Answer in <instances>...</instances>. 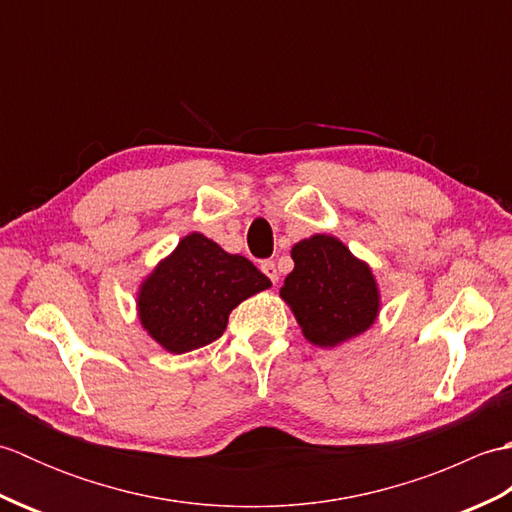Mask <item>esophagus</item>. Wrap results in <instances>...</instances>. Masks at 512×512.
Listing matches in <instances>:
<instances>
[{"mask_svg": "<svg viewBox=\"0 0 512 512\" xmlns=\"http://www.w3.org/2000/svg\"><path fill=\"white\" fill-rule=\"evenodd\" d=\"M262 273L273 281V284H277V279H279V273H277V266H275V262H264L262 264Z\"/></svg>", "mask_w": 512, "mask_h": 512, "instance_id": "34e87169", "label": "esophagus"}]
</instances>
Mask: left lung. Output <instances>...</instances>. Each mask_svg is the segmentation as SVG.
Segmentation results:
<instances>
[{
  "mask_svg": "<svg viewBox=\"0 0 512 512\" xmlns=\"http://www.w3.org/2000/svg\"><path fill=\"white\" fill-rule=\"evenodd\" d=\"M295 268L279 297L295 314L306 341L339 347L367 332L378 319L380 288L367 262L339 237L317 233L290 250Z\"/></svg>",
  "mask_w": 512,
  "mask_h": 512,
  "instance_id": "obj_1",
  "label": "left lung"
}]
</instances>
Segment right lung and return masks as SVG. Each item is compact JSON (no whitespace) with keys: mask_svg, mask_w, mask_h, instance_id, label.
Segmentation results:
<instances>
[{"mask_svg":"<svg viewBox=\"0 0 512 512\" xmlns=\"http://www.w3.org/2000/svg\"><path fill=\"white\" fill-rule=\"evenodd\" d=\"M270 286L244 255L195 231L140 281L138 321L162 350L187 354L220 339L231 310Z\"/></svg>","mask_w":512,"mask_h":512,"instance_id":"right-lung-1","label":"right lung"}]
</instances>
